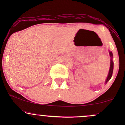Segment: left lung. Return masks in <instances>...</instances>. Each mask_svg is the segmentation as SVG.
Here are the masks:
<instances>
[{
  "instance_id": "1",
  "label": "left lung",
  "mask_w": 125,
  "mask_h": 125,
  "mask_svg": "<svg viewBox=\"0 0 125 125\" xmlns=\"http://www.w3.org/2000/svg\"><path fill=\"white\" fill-rule=\"evenodd\" d=\"M109 54H110V56L111 57V60H110V69H109V74L108 76H107V79L106 80V83H107V81H109V80H110L111 77L112 76V74H113V62L112 61V59H113V54L112 52H109Z\"/></svg>"
}]
</instances>
